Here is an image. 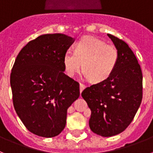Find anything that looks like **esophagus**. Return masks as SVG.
<instances>
[{
    "label": "esophagus",
    "instance_id": "esophagus-1",
    "mask_svg": "<svg viewBox=\"0 0 153 153\" xmlns=\"http://www.w3.org/2000/svg\"><path fill=\"white\" fill-rule=\"evenodd\" d=\"M85 88V85L84 84H82V83H80V92H82Z\"/></svg>",
    "mask_w": 153,
    "mask_h": 153
}]
</instances>
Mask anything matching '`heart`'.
<instances>
[{
	"label": "heart",
	"mask_w": 153,
	"mask_h": 153,
	"mask_svg": "<svg viewBox=\"0 0 153 153\" xmlns=\"http://www.w3.org/2000/svg\"><path fill=\"white\" fill-rule=\"evenodd\" d=\"M118 59L116 47L96 37L85 36L75 44L74 52H65L63 64L69 76H74L82 67L85 76L92 82L99 83L111 75Z\"/></svg>",
	"instance_id": "obj_1"
}]
</instances>
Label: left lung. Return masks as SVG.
Returning a JSON list of instances; mask_svg holds the SVG:
<instances>
[{
	"label": "left lung",
	"mask_w": 153,
	"mask_h": 153,
	"mask_svg": "<svg viewBox=\"0 0 153 153\" xmlns=\"http://www.w3.org/2000/svg\"><path fill=\"white\" fill-rule=\"evenodd\" d=\"M107 36L119 52L117 65L108 79L82 92L91 110L89 128L102 137L124 131L134 119L142 100V73L135 55L124 41Z\"/></svg>",
	"instance_id": "left-lung-1"
}]
</instances>
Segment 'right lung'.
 I'll use <instances>...</instances> for the list:
<instances>
[{
	"label": "right lung",
	"mask_w": 153,
	"mask_h": 153,
	"mask_svg": "<svg viewBox=\"0 0 153 153\" xmlns=\"http://www.w3.org/2000/svg\"><path fill=\"white\" fill-rule=\"evenodd\" d=\"M72 37L45 34L30 41L15 59L11 70L13 104L30 132L44 138L65 128L67 110L79 97V84L64 73L63 57Z\"/></svg>",
	"instance_id": "obj_1"
}]
</instances>
